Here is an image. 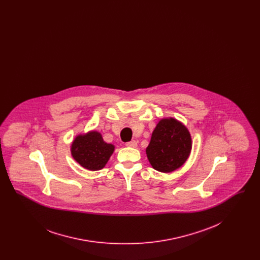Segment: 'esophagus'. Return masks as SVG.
<instances>
[{"label":"esophagus","instance_id":"34e87169","mask_svg":"<svg viewBox=\"0 0 260 260\" xmlns=\"http://www.w3.org/2000/svg\"><path fill=\"white\" fill-rule=\"evenodd\" d=\"M125 146H127V147H132V148H136V147H137V142H136V140H133V141L126 142V143H125Z\"/></svg>","mask_w":260,"mask_h":260}]
</instances>
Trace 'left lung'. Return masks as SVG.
Listing matches in <instances>:
<instances>
[{
  "mask_svg": "<svg viewBox=\"0 0 260 260\" xmlns=\"http://www.w3.org/2000/svg\"><path fill=\"white\" fill-rule=\"evenodd\" d=\"M191 149L192 138L188 128L174 118H166L153 131L146 155L154 170L172 173L184 165Z\"/></svg>",
  "mask_w": 260,
  "mask_h": 260,
  "instance_id": "left-lung-1",
  "label": "left lung"
}]
</instances>
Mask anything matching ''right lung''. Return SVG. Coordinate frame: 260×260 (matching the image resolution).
Instances as JSON below:
<instances>
[{
  "label": "right lung",
  "instance_id": "add662e5",
  "mask_svg": "<svg viewBox=\"0 0 260 260\" xmlns=\"http://www.w3.org/2000/svg\"><path fill=\"white\" fill-rule=\"evenodd\" d=\"M115 146L106 143L101 134L95 131L75 137L71 154L75 161L88 171H99L109 161Z\"/></svg>",
  "mask_w": 260,
  "mask_h": 260
}]
</instances>
